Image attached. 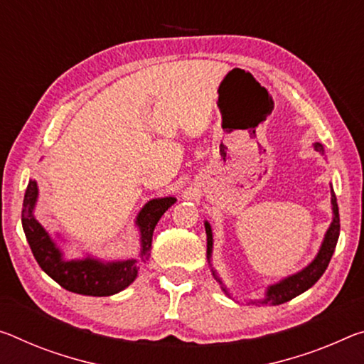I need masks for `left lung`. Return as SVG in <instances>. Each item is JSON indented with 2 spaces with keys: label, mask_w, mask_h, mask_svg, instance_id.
<instances>
[{
  "label": "left lung",
  "mask_w": 364,
  "mask_h": 364,
  "mask_svg": "<svg viewBox=\"0 0 364 364\" xmlns=\"http://www.w3.org/2000/svg\"><path fill=\"white\" fill-rule=\"evenodd\" d=\"M314 149L317 152H324V149L319 142L314 144ZM332 210H333V218H332V223L331 227H328L327 233L324 236V241H322V246L319 252H317V256L314 257V261L311 262L308 267H304L301 272H296L290 277H287L279 284L275 285H270L267 288V291H265V298L262 299V304H282V303H287L290 301L298 295H301L303 291H306L308 288L313 287L317 280L321 279L322 274L326 272L328 262H331V257L333 255V251H336V246H337V241H338V235H340V217H338V205H337V198H336V193H333L332 189ZM205 233H207V257H209V262H210V256H212V246H213V238H212V228L209 222H205ZM212 274L215 277V280L218 284L222 285V290L227 293L228 295V290L227 287L222 284L220 277L215 274V270L212 269ZM255 303V301H252Z\"/></svg>",
  "instance_id": "left-lung-1"
}]
</instances>
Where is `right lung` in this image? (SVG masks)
I'll use <instances>...</instances> for the list:
<instances>
[{
    "mask_svg": "<svg viewBox=\"0 0 364 364\" xmlns=\"http://www.w3.org/2000/svg\"><path fill=\"white\" fill-rule=\"evenodd\" d=\"M37 198V183L31 180L24 196L22 228H24L33 257L43 272L50 275L56 284L66 288L68 291L87 296L114 295L134 282L141 261L146 262L149 259L155 225L160 220V217L168 210V207L176 203L175 198H159L149 200L142 207L136 218V225L141 232V261L128 259V261L102 262L94 257L77 259V261L63 259L60 247L55 245L51 236L45 232V228L33 217V207H36Z\"/></svg>",
    "mask_w": 364,
    "mask_h": 364,
    "instance_id": "1",
    "label": "right lung"
}]
</instances>
